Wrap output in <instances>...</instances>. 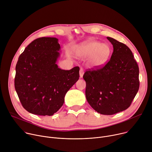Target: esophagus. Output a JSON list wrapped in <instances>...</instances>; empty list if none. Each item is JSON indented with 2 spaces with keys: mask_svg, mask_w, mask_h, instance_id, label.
<instances>
[{
  "mask_svg": "<svg viewBox=\"0 0 152 152\" xmlns=\"http://www.w3.org/2000/svg\"><path fill=\"white\" fill-rule=\"evenodd\" d=\"M84 74V71L83 69H82V68L80 69V71H79V76H80V77L82 78V77H83V75Z\"/></svg>",
  "mask_w": 152,
  "mask_h": 152,
  "instance_id": "34e87169",
  "label": "esophagus"
}]
</instances>
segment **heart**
Wrapping results in <instances>:
<instances>
[{
  "label": "heart",
  "mask_w": 152,
  "mask_h": 152,
  "mask_svg": "<svg viewBox=\"0 0 152 152\" xmlns=\"http://www.w3.org/2000/svg\"><path fill=\"white\" fill-rule=\"evenodd\" d=\"M75 56L80 59L88 57V65L91 68H98L104 66L109 60L112 49L107 44L89 40L74 48Z\"/></svg>",
  "instance_id": "obj_1"
}]
</instances>
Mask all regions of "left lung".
I'll return each instance as SVG.
<instances>
[{"mask_svg": "<svg viewBox=\"0 0 152 152\" xmlns=\"http://www.w3.org/2000/svg\"><path fill=\"white\" fill-rule=\"evenodd\" d=\"M107 39L113 47L110 60L102 68L87 71L83 78L90 106L100 114L112 115L130 106L139 90V67L127 45Z\"/></svg>", "mask_w": 152, "mask_h": 152, "instance_id": "8db88e82", "label": "left lung"}]
</instances>
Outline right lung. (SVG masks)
<instances>
[{
    "instance_id": "right-lung-1",
    "label": "right lung",
    "mask_w": 152,
    "mask_h": 152,
    "mask_svg": "<svg viewBox=\"0 0 152 152\" xmlns=\"http://www.w3.org/2000/svg\"><path fill=\"white\" fill-rule=\"evenodd\" d=\"M60 50L58 39L40 37L27 46L18 59L15 89L23 108L32 114L56 113L66 92L79 79V66L70 70L58 67Z\"/></svg>"
}]
</instances>
